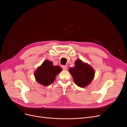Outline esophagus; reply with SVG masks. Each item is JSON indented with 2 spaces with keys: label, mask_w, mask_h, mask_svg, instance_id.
Here are the masks:
<instances>
[{
  "label": "esophagus",
  "mask_w": 127,
  "mask_h": 127,
  "mask_svg": "<svg viewBox=\"0 0 127 127\" xmlns=\"http://www.w3.org/2000/svg\"><path fill=\"white\" fill-rule=\"evenodd\" d=\"M62 68H63V69L64 70H67V67L66 66H63Z\"/></svg>",
  "instance_id": "esophagus-1"
}]
</instances>
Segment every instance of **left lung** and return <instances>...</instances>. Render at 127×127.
Instances as JSON below:
<instances>
[{
	"instance_id": "1",
	"label": "left lung",
	"mask_w": 127,
	"mask_h": 127,
	"mask_svg": "<svg viewBox=\"0 0 127 127\" xmlns=\"http://www.w3.org/2000/svg\"><path fill=\"white\" fill-rule=\"evenodd\" d=\"M69 71L72 76L74 83L80 87L88 86L94 77L93 68L80 59L75 61L74 67L69 68Z\"/></svg>"
}]
</instances>
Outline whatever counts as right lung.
<instances>
[{"label":"right lung","mask_w":127,"mask_h":127,"mask_svg":"<svg viewBox=\"0 0 127 127\" xmlns=\"http://www.w3.org/2000/svg\"><path fill=\"white\" fill-rule=\"evenodd\" d=\"M62 69L59 66L53 65L52 62L46 60L34 72L36 81L41 85L47 86L51 84L56 79V77Z\"/></svg>","instance_id":"add662e5"}]
</instances>
